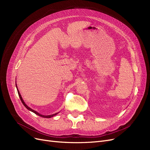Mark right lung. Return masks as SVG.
Masks as SVG:
<instances>
[{
  "label": "right lung",
  "mask_w": 150,
  "mask_h": 150,
  "mask_svg": "<svg viewBox=\"0 0 150 150\" xmlns=\"http://www.w3.org/2000/svg\"><path fill=\"white\" fill-rule=\"evenodd\" d=\"M16 88H17V85H16ZM17 92H18V94H19V98H20V99H21V102L22 103V104H24V106L28 109V110H29V111H32V112H34L35 114H36V115H38V116H41V117H46V118H50V117H52V116H55V115H56L57 113H55V114H53V115H47V116H44V115H40V114H39V112H36L35 111H34V110H32L31 108H30L29 106H28L26 105V104L24 103V100L23 99H22V96H21V94H20V93H19V91L18 90V89H17Z\"/></svg>",
  "instance_id": "add662e5"
}]
</instances>
